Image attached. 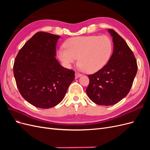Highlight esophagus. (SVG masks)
<instances>
[{
	"label": "esophagus",
	"instance_id": "34e87169",
	"mask_svg": "<svg viewBox=\"0 0 150 150\" xmlns=\"http://www.w3.org/2000/svg\"><path fill=\"white\" fill-rule=\"evenodd\" d=\"M75 76H76V78H79V77L82 76V74L79 73V72H75Z\"/></svg>",
	"mask_w": 150,
	"mask_h": 150
}]
</instances>
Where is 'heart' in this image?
<instances>
[{
	"mask_svg": "<svg viewBox=\"0 0 150 150\" xmlns=\"http://www.w3.org/2000/svg\"><path fill=\"white\" fill-rule=\"evenodd\" d=\"M64 46L57 51V56L63 65L70 67L79 58V67L88 73L102 69L112 51L111 40L104 35L72 38L67 40Z\"/></svg>",
	"mask_w": 150,
	"mask_h": 150,
	"instance_id": "1",
	"label": "heart"
}]
</instances>
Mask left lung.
Here are the masks:
<instances>
[{"label":"left lung","instance_id":"8db88e82","mask_svg":"<svg viewBox=\"0 0 150 150\" xmlns=\"http://www.w3.org/2000/svg\"><path fill=\"white\" fill-rule=\"evenodd\" d=\"M114 43L110 60L102 69L88 75L86 93L99 105L110 106L128 94L137 74V59L125 40L112 29H109Z\"/></svg>","mask_w":150,"mask_h":150}]
</instances>
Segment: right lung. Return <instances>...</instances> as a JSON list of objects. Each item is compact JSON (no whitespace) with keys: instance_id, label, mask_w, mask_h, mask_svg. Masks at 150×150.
Segmentation results:
<instances>
[{"instance_id":"obj_1","label":"right lung","mask_w":150,"mask_h":150,"mask_svg":"<svg viewBox=\"0 0 150 150\" xmlns=\"http://www.w3.org/2000/svg\"><path fill=\"white\" fill-rule=\"evenodd\" d=\"M59 35L38 32L18 52L13 75L21 96L35 107L55 106L64 98L75 72L62 67L55 58Z\"/></svg>"}]
</instances>
